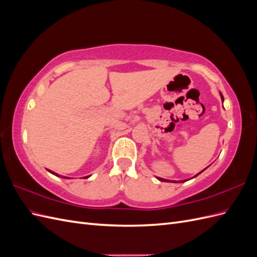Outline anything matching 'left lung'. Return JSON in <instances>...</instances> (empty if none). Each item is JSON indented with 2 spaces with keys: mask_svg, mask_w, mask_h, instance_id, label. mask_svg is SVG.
<instances>
[{
  "mask_svg": "<svg viewBox=\"0 0 257 257\" xmlns=\"http://www.w3.org/2000/svg\"><path fill=\"white\" fill-rule=\"evenodd\" d=\"M221 97H222V100H224V97H223V95H222V94H221ZM205 169H206V168H205ZM205 169H204V170H205ZM204 170H201V172H200V173H198L197 175H195V176H194L193 178H195V177H197V176H198L199 174H201V173H203V172H204ZM157 178L159 179V180H160V181H163V182H174V183H176V182H177V181H172V180H167V179H163V178H160V177H157ZM185 181H188V180H181V181H179V182H185Z\"/></svg>",
  "mask_w": 257,
  "mask_h": 257,
  "instance_id": "left-lung-1",
  "label": "left lung"
}]
</instances>
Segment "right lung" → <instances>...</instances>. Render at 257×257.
<instances>
[{
    "instance_id": "obj_1",
    "label": "right lung",
    "mask_w": 257,
    "mask_h": 257,
    "mask_svg": "<svg viewBox=\"0 0 257 257\" xmlns=\"http://www.w3.org/2000/svg\"><path fill=\"white\" fill-rule=\"evenodd\" d=\"M48 172H49V173H51V174H52V175H54V176H57V177H59V175H58V174H56V173H53V172H52V170H49V169H48ZM89 177H90V176H85V177H83V178H85V179H87V178H89ZM66 178H67V177H65V179H66Z\"/></svg>"
}]
</instances>
